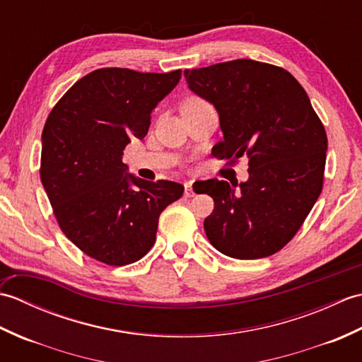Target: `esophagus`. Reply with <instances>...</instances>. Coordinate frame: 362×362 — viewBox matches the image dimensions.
I'll use <instances>...</instances> for the list:
<instances>
[{"instance_id": "esophagus-1", "label": "esophagus", "mask_w": 362, "mask_h": 362, "mask_svg": "<svg viewBox=\"0 0 362 362\" xmlns=\"http://www.w3.org/2000/svg\"><path fill=\"white\" fill-rule=\"evenodd\" d=\"M185 197H191V196H194V189H193V185H191V182H187L185 183Z\"/></svg>"}]
</instances>
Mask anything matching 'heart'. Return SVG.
Segmentation results:
<instances>
[{
    "mask_svg": "<svg viewBox=\"0 0 362 362\" xmlns=\"http://www.w3.org/2000/svg\"><path fill=\"white\" fill-rule=\"evenodd\" d=\"M193 99H197V98H193Z\"/></svg>",
    "mask_w": 362,
    "mask_h": 362,
    "instance_id": "heart-1",
    "label": "heart"
}]
</instances>
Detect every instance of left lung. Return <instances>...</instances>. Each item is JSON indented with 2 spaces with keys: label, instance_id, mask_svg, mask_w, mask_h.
Wrapping results in <instances>:
<instances>
[{
  "label": "left lung",
  "instance_id": "8db88e82",
  "mask_svg": "<svg viewBox=\"0 0 362 362\" xmlns=\"http://www.w3.org/2000/svg\"><path fill=\"white\" fill-rule=\"evenodd\" d=\"M183 74L219 113L224 140L213 146V156L228 165L249 158V180L238 187L205 180L202 193L214 201L204 221L206 238L232 258L274 255L296 236L320 196L325 127L303 87L281 66L236 59Z\"/></svg>",
  "mask_w": 362,
  "mask_h": 362
}]
</instances>
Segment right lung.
Instances as JSON below:
<instances>
[{"label": "right lung", "mask_w": 362, "mask_h": 362, "mask_svg": "<svg viewBox=\"0 0 362 362\" xmlns=\"http://www.w3.org/2000/svg\"><path fill=\"white\" fill-rule=\"evenodd\" d=\"M182 70L140 73L99 68L52 107L42 134L40 179L65 236L109 266L143 258L156 243L158 218L183 194L171 180L126 174L122 151L143 140L151 113Z\"/></svg>", "instance_id": "obj_1"}]
</instances>
